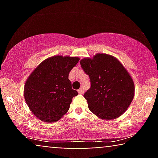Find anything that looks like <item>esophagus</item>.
Segmentation results:
<instances>
[{
  "mask_svg": "<svg viewBox=\"0 0 158 158\" xmlns=\"http://www.w3.org/2000/svg\"><path fill=\"white\" fill-rule=\"evenodd\" d=\"M78 93H79V94H82L83 93H84V89H83L82 88H79V89L78 90Z\"/></svg>",
  "mask_w": 158,
  "mask_h": 158,
  "instance_id": "esophagus-1",
  "label": "esophagus"
}]
</instances>
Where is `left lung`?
<instances>
[{
  "label": "left lung",
  "mask_w": 158,
  "mask_h": 158,
  "mask_svg": "<svg viewBox=\"0 0 158 158\" xmlns=\"http://www.w3.org/2000/svg\"><path fill=\"white\" fill-rule=\"evenodd\" d=\"M80 64L90 77V88L84 97L90 111L104 120L124 114L135 97V83L122 63L111 55L97 53Z\"/></svg>",
  "instance_id": "obj_1"
}]
</instances>
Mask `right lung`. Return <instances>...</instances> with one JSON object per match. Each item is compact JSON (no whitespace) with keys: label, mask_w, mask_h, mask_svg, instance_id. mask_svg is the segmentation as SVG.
<instances>
[{"label":"right lung","mask_w":158,"mask_h":158,"mask_svg":"<svg viewBox=\"0 0 158 158\" xmlns=\"http://www.w3.org/2000/svg\"><path fill=\"white\" fill-rule=\"evenodd\" d=\"M79 61V57L52 56L40 63L27 78L25 101L40 120L56 122L68 112L72 99L78 95L68 76Z\"/></svg>","instance_id":"1"}]
</instances>
